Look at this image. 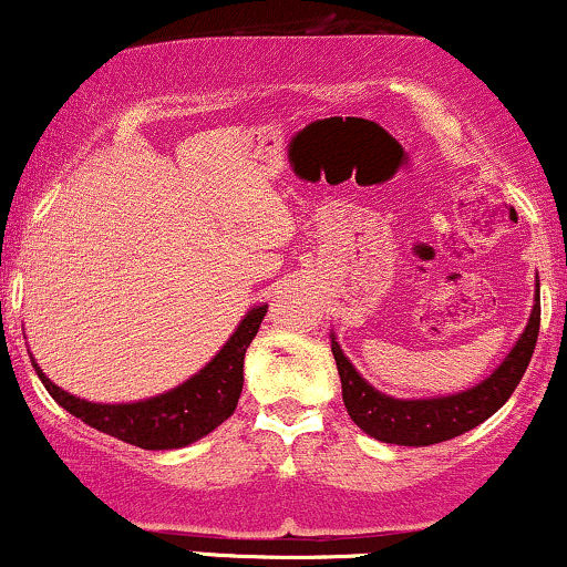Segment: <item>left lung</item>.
Here are the masks:
<instances>
[{"mask_svg":"<svg viewBox=\"0 0 567 567\" xmlns=\"http://www.w3.org/2000/svg\"><path fill=\"white\" fill-rule=\"evenodd\" d=\"M538 324H542V303H538L536 277V303H533L530 320L504 362L472 389L445 396H424V400H400V396L379 392L373 383L362 379V373H357L349 357L343 354L341 343L330 333V349H333L338 375H341L343 405L362 432L389 445L424 447L458 437L491 419L509 400L528 370L533 349H536Z\"/></svg>","mask_w":567,"mask_h":567,"instance_id":"obj_1","label":"left lung"}]
</instances>
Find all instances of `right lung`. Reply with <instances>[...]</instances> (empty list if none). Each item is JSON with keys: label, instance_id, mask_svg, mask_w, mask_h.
Segmentation results:
<instances>
[{"label": "right lung", "instance_id": "right-lung-1", "mask_svg": "<svg viewBox=\"0 0 567 567\" xmlns=\"http://www.w3.org/2000/svg\"><path fill=\"white\" fill-rule=\"evenodd\" d=\"M266 309H269L266 303L252 306L229 341L199 373L148 400L114 402V405L80 400L66 389L55 386L37 365L34 357H31V365L58 405L87 426L143 451H173V447H186L202 440L234 413L245 383V351L261 328Z\"/></svg>", "mask_w": 567, "mask_h": 567}]
</instances>
